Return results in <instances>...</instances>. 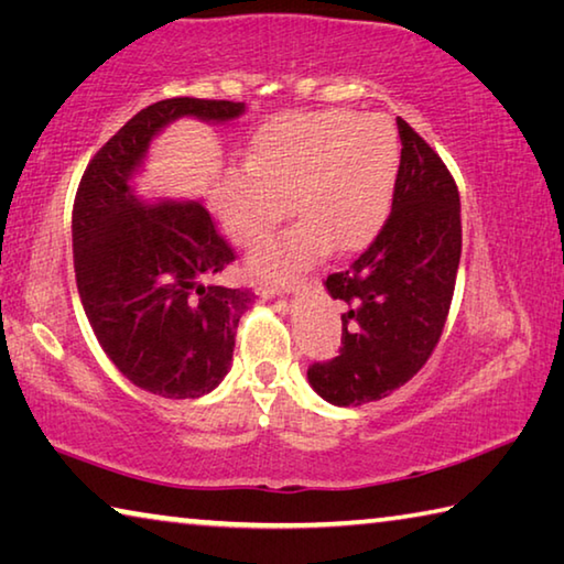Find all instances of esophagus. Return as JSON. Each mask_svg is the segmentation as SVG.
I'll list each match as a JSON object with an SVG mask.
<instances>
[{
  "label": "esophagus",
  "instance_id": "esophagus-1",
  "mask_svg": "<svg viewBox=\"0 0 564 564\" xmlns=\"http://www.w3.org/2000/svg\"><path fill=\"white\" fill-rule=\"evenodd\" d=\"M295 291H299V285H295V283H271L269 285V293L279 295V299H283V295H291Z\"/></svg>",
  "mask_w": 564,
  "mask_h": 564
}]
</instances>
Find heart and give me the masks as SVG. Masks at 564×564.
I'll return each mask as SVG.
<instances>
[{
	"label": "heart",
	"mask_w": 564,
	"mask_h": 564,
	"mask_svg": "<svg viewBox=\"0 0 564 564\" xmlns=\"http://www.w3.org/2000/svg\"><path fill=\"white\" fill-rule=\"evenodd\" d=\"M398 171L400 139L386 119L285 113L256 133L246 166L221 176L214 206L226 234L243 248L263 241L291 208L301 224L251 256L256 275L289 281L328 246L350 253L373 241L393 204Z\"/></svg>",
	"instance_id": "obj_1"
}]
</instances>
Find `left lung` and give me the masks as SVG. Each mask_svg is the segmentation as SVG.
<instances>
[{
    "instance_id": "left-lung-1",
    "label": "left lung",
    "mask_w": 564,
    "mask_h": 564,
    "mask_svg": "<svg viewBox=\"0 0 564 564\" xmlns=\"http://www.w3.org/2000/svg\"><path fill=\"white\" fill-rule=\"evenodd\" d=\"M393 212L356 261L326 279L343 301V348L308 383L333 405H362L405 386L441 340L460 265V194L443 159L398 117Z\"/></svg>"
}]
</instances>
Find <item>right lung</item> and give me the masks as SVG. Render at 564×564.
Instances as JSON below:
<instances>
[{
  "label": "right lung",
  "instance_id": "obj_1",
  "mask_svg": "<svg viewBox=\"0 0 564 564\" xmlns=\"http://www.w3.org/2000/svg\"><path fill=\"white\" fill-rule=\"evenodd\" d=\"M243 111V101L151 104L97 151L76 191L72 246L84 313L119 373L147 393H212L231 368L253 295L212 283L236 256L202 202H144L133 176L169 123H226Z\"/></svg>",
  "mask_w": 564,
  "mask_h": 564
}]
</instances>
